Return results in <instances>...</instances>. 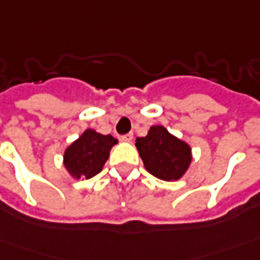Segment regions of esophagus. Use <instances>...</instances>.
I'll return each instance as SVG.
<instances>
[{
    "label": "esophagus",
    "instance_id": "esophagus-1",
    "mask_svg": "<svg viewBox=\"0 0 260 260\" xmlns=\"http://www.w3.org/2000/svg\"><path fill=\"white\" fill-rule=\"evenodd\" d=\"M120 140H121V141H132V140H133V133H127V134H124V136H121V137H120Z\"/></svg>",
    "mask_w": 260,
    "mask_h": 260
}]
</instances>
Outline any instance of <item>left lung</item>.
Masks as SVG:
<instances>
[{
  "mask_svg": "<svg viewBox=\"0 0 260 260\" xmlns=\"http://www.w3.org/2000/svg\"><path fill=\"white\" fill-rule=\"evenodd\" d=\"M136 147L148 173L164 181L180 180L192 160L191 147L162 126L150 127L146 137L136 139Z\"/></svg>",
  "mask_w": 260,
  "mask_h": 260,
  "instance_id": "8db88e82",
  "label": "left lung"
}]
</instances>
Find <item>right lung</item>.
Returning a JSON list of instances; mask_svg holds the SVG:
<instances>
[{
	"mask_svg": "<svg viewBox=\"0 0 260 260\" xmlns=\"http://www.w3.org/2000/svg\"><path fill=\"white\" fill-rule=\"evenodd\" d=\"M117 139L87 128L65 150L63 166L73 178H92L99 174Z\"/></svg>",
	"mask_w": 260,
	"mask_h": 260,
	"instance_id": "right-lung-1",
	"label": "right lung"
}]
</instances>
